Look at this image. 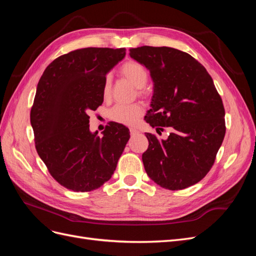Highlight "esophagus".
<instances>
[{
	"mask_svg": "<svg viewBox=\"0 0 256 256\" xmlns=\"http://www.w3.org/2000/svg\"><path fill=\"white\" fill-rule=\"evenodd\" d=\"M138 132V131L136 130V129H134V128H130V134H131V136H134V134H136Z\"/></svg>",
	"mask_w": 256,
	"mask_h": 256,
	"instance_id": "obj_1",
	"label": "esophagus"
}]
</instances>
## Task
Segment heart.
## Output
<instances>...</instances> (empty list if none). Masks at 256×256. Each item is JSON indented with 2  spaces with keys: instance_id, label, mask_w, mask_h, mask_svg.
I'll return each instance as SVG.
<instances>
[{
  "instance_id": "heart-1",
  "label": "heart",
  "mask_w": 256,
  "mask_h": 256,
  "mask_svg": "<svg viewBox=\"0 0 256 256\" xmlns=\"http://www.w3.org/2000/svg\"><path fill=\"white\" fill-rule=\"evenodd\" d=\"M120 74L124 78L127 79L131 84L136 86V88H144L147 80H148V74H147L146 69L143 65L138 63L136 60H128L124 64L120 69ZM111 88H112V81L111 76H108L104 82V97L109 98L111 95ZM143 114V108L142 106L134 104H116L113 106L110 111V118L115 122L122 124V125L126 126H134L138 122V120L141 118Z\"/></svg>"
}]
</instances>
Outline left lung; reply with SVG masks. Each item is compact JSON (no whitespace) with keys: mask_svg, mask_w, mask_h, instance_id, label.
<instances>
[{"mask_svg":"<svg viewBox=\"0 0 256 256\" xmlns=\"http://www.w3.org/2000/svg\"><path fill=\"white\" fill-rule=\"evenodd\" d=\"M130 58L146 67L154 83L146 122L172 129L166 140L146 134L147 175L168 190L196 184L212 168L226 136V112L212 76L190 54L174 48L143 46L130 49Z\"/></svg>","mask_w":256,"mask_h":256,"instance_id":"1","label":"left lung"}]
</instances>
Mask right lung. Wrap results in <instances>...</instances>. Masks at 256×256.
I'll return each mask as SVG.
<instances>
[{
	"instance_id": "obj_1",
	"label": "right lung",
	"mask_w": 256,
	"mask_h": 256,
	"mask_svg": "<svg viewBox=\"0 0 256 256\" xmlns=\"http://www.w3.org/2000/svg\"><path fill=\"white\" fill-rule=\"evenodd\" d=\"M126 49L84 48L54 60L37 84L30 110L36 150L65 188L98 189L114 173L129 140V129L111 122L99 136L90 130V111L104 102L106 74Z\"/></svg>"
}]
</instances>
